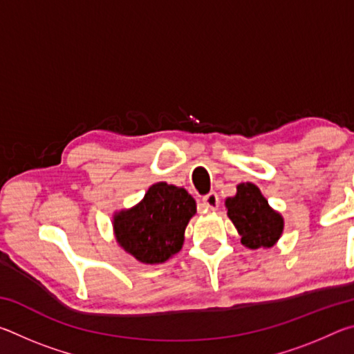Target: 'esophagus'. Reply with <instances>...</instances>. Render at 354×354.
Instances as JSON below:
<instances>
[{
    "mask_svg": "<svg viewBox=\"0 0 354 354\" xmlns=\"http://www.w3.org/2000/svg\"><path fill=\"white\" fill-rule=\"evenodd\" d=\"M203 205L207 207L209 211H215L218 207V195L215 192H209L207 195L203 196Z\"/></svg>",
    "mask_w": 354,
    "mask_h": 354,
    "instance_id": "1",
    "label": "esophagus"
}]
</instances>
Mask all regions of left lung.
I'll use <instances>...</instances> for the list:
<instances>
[{"label": "left lung", "instance_id": "8db88e82", "mask_svg": "<svg viewBox=\"0 0 354 354\" xmlns=\"http://www.w3.org/2000/svg\"><path fill=\"white\" fill-rule=\"evenodd\" d=\"M227 217L241 234V242L251 250L270 248L279 241L284 230V218L273 211L257 185L242 183L237 194L226 198Z\"/></svg>", "mask_w": 354, "mask_h": 354}]
</instances>
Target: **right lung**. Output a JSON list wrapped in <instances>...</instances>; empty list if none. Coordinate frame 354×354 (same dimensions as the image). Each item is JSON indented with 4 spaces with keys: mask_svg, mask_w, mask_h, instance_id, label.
<instances>
[{
    "mask_svg": "<svg viewBox=\"0 0 354 354\" xmlns=\"http://www.w3.org/2000/svg\"><path fill=\"white\" fill-rule=\"evenodd\" d=\"M196 212L187 190L156 183L143 200L113 215V234L120 247L143 263H162L183 248L184 231Z\"/></svg>",
    "mask_w": 354,
    "mask_h": 354,
    "instance_id": "add662e5",
    "label": "right lung"
}]
</instances>
